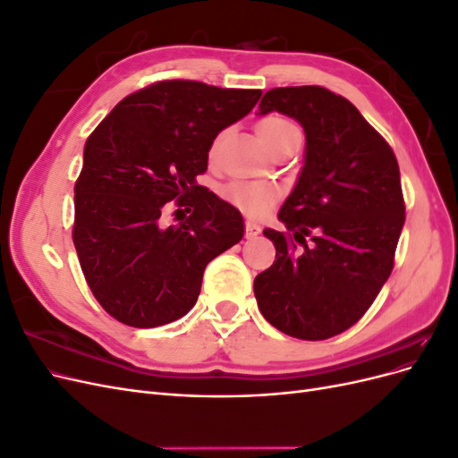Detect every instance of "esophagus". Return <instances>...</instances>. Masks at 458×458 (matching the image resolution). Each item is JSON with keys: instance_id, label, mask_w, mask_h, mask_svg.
<instances>
[{"instance_id": "34e87169", "label": "esophagus", "mask_w": 458, "mask_h": 458, "mask_svg": "<svg viewBox=\"0 0 458 458\" xmlns=\"http://www.w3.org/2000/svg\"><path fill=\"white\" fill-rule=\"evenodd\" d=\"M259 225L254 224V221H246V239H252L256 234H259Z\"/></svg>"}]
</instances>
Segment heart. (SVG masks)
Wrapping results in <instances>:
<instances>
[{
  "label": "heart",
  "mask_w": 458,
  "mask_h": 458,
  "mask_svg": "<svg viewBox=\"0 0 458 458\" xmlns=\"http://www.w3.org/2000/svg\"><path fill=\"white\" fill-rule=\"evenodd\" d=\"M256 133L271 152L288 145L290 141L300 140V130L296 123L288 118L269 114L256 122ZM219 145V137H216L210 147V158H216ZM224 197L241 212L248 216H263L269 212V208L279 200L281 192L275 185L269 183H248V182H234L229 183L224 191Z\"/></svg>",
  "instance_id": "b5f03b06"
}]
</instances>
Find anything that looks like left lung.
I'll use <instances>...</instances> for the list:
<instances>
[{"label": "left lung", "mask_w": 458, "mask_h": 458, "mask_svg": "<svg viewBox=\"0 0 458 458\" xmlns=\"http://www.w3.org/2000/svg\"><path fill=\"white\" fill-rule=\"evenodd\" d=\"M271 110L306 131V162L266 229L275 261L254 279L258 308L288 336L327 340L353 327L394 269L405 200L392 147L342 95L321 86L269 89Z\"/></svg>", "instance_id": "8db88e82"}]
</instances>
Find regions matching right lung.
I'll list each match as a JSON object with an SVG mask.
<instances>
[{"mask_svg": "<svg viewBox=\"0 0 458 458\" xmlns=\"http://www.w3.org/2000/svg\"><path fill=\"white\" fill-rule=\"evenodd\" d=\"M259 95L162 80L123 97L88 137L72 241L95 300L116 321L152 328L183 317L208 263L242 239L241 212L197 185V175L216 135ZM170 207L191 214L164 228Z\"/></svg>", "mask_w": 458, "mask_h": 458, "instance_id": "1", "label": "right lung"}]
</instances>
